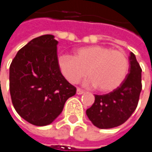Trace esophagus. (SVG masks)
<instances>
[{
  "mask_svg": "<svg viewBox=\"0 0 152 152\" xmlns=\"http://www.w3.org/2000/svg\"><path fill=\"white\" fill-rule=\"evenodd\" d=\"M83 93H84V91H83V90L80 89V88H77V90H76V94H77V95H81V94H83Z\"/></svg>",
  "mask_w": 152,
  "mask_h": 152,
  "instance_id": "obj_1",
  "label": "esophagus"
}]
</instances>
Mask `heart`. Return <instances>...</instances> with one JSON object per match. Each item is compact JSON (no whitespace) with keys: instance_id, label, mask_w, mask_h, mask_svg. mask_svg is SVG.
Instances as JSON below:
<instances>
[{"instance_id":"b5f03b06","label":"heart","mask_w":152,"mask_h":152,"mask_svg":"<svg viewBox=\"0 0 152 152\" xmlns=\"http://www.w3.org/2000/svg\"><path fill=\"white\" fill-rule=\"evenodd\" d=\"M58 67L70 83H78L87 73V85L97 86L103 92L113 91L125 80L129 71V59L121 50L93 45L77 48L75 55L61 54L57 59Z\"/></svg>"}]
</instances>
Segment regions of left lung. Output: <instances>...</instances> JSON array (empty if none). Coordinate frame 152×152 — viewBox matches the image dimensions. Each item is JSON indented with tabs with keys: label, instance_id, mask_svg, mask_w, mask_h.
<instances>
[{
	"label": "left lung",
	"instance_id": "8db88e82",
	"mask_svg": "<svg viewBox=\"0 0 152 152\" xmlns=\"http://www.w3.org/2000/svg\"><path fill=\"white\" fill-rule=\"evenodd\" d=\"M129 73L123 83L105 95H95L93 105L86 110L89 120L99 129H112L123 124L137 108L142 91V69L136 55L130 53Z\"/></svg>",
	"mask_w": 152,
	"mask_h": 152
}]
</instances>
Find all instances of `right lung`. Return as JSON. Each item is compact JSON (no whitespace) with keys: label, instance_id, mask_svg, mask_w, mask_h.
Segmentation results:
<instances>
[{"label":"right lung","instance_id":"add662e5","mask_svg":"<svg viewBox=\"0 0 152 152\" xmlns=\"http://www.w3.org/2000/svg\"><path fill=\"white\" fill-rule=\"evenodd\" d=\"M53 35L33 39L21 48L10 67V91L16 113L35 126L51 124L76 89L62 76L57 63Z\"/></svg>","mask_w":152,"mask_h":152}]
</instances>
